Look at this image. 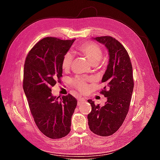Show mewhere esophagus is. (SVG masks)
<instances>
[{"instance_id":"1","label":"esophagus","mask_w":160,"mask_h":160,"mask_svg":"<svg viewBox=\"0 0 160 160\" xmlns=\"http://www.w3.org/2000/svg\"><path fill=\"white\" fill-rule=\"evenodd\" d=\"M85 101V99L84 98H78V102H77V104H78V105H79L82 102H84Z\"/></svg>"}]
</instances>
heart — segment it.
Masks as SVG:
<instances>
[{"label": "heart", "mask_w": 160, "mask_h": 160, "mask_svg": "<svg viewBox=\"0 0 160 160\" xmlns=\"http://www.w3.org/2000/svg\"><path fill=\"white\" fill-rule=\"evenodd\" d=\"M79 49L81 52L88 58V59L93 65H96L99 63V62L101 60L103 57V49L98 43L93 42H85L83 44L80 45ZM72 61H73V54L71 51H67L65 53L62 57L61 66L63 69H69ZM72 84L77 88V89L81 91H85L89 88V85L87 83L85 79L82 77H76L72 81Z\"/></svg>", "instance_id": "heart-1"}]
</instances>
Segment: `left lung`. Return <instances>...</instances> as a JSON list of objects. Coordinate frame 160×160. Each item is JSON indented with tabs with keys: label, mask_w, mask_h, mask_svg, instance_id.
<instances>
[{
	"label": "left lung",
	"mask_w": 160,
	"mask_h": 160,
	"mask_svg": "<svg viewBox=\"0 0 160 160\" xmlns=\"http://www.w3.org/2000/svg\"><path fill=\"white\" fill-rule=\"evenodd\" d=\"M95 39L105 45L109 54V64L101 80L105 86L100 92L108 101L100 107L88 100L91 105L88 124L93 133L109 136L122 126L128 113L134 85L133 69L128 51L116 38L103 36Z\"/></svg>",
	"instance_id": "1"
}]
</instances>
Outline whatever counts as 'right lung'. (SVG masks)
Listing matches in <instances>:
<instances>
[{
	"label": "right lung",
	"mask_w": 160,
	"mask_h": 160,
	"mask_svg": "<svg viewBox=\"0 0 160 160\" xmlns=\"http://www.w3.org/2000/svg\"><path fill=\"white\" fill-rule=\"evenodd\" d=\"M75 40L43 38L28 52L24 65L23 89L31 113L38 129L51 139L62 138L70 132L77 103L69 93L60 100L51 93V88L62 77V57Z\"/></svg>",
	"instance_id": "obj_1"
}]
</instances>
